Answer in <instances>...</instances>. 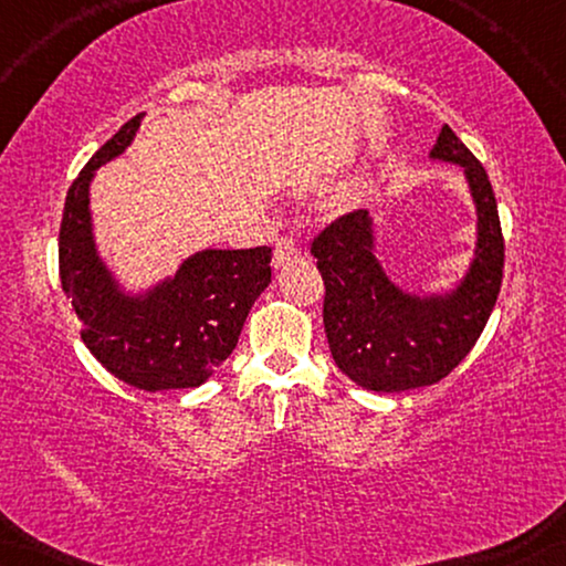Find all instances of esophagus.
Listing matches in <instances>:
<instances>
[{
	"instance_id": "obj_1",
	"label": "esophagus",
	"mask_w": 566,
	"mask_h": 566,
	"mask_svg": "<svg viewBox=\"0 0 566 566\" xmlns=\"http://www.w3.org/2000/svg\"><path fill=\"white\" fill-rule=\"evenodd\" d=\"M298 244L293 242L291 237H281L275 242V252H273V268H283L289 265V262H293L298 258Z\"/></svg>"
}]
</instances>
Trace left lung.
Returning <instances> with one entry per match:
<instances>
[{
    "instance_id": "left-lung-1",
    "label": "left lung",
    "mask_w": 566,
    "mask_h": 566,
    "mask_svg": "<svg viewBox=\"0 0 566 566\" xmlns=\"http://www.w3.org/2000/svg\"><path fill=\"white\" fill-rule=\"evenodd\" d=\"M432 157L461 165L479 213L476 258L446 298L401 293L378 265L368 211H350L312 242L324 281V332L337 368L370 391H407L438 384L482 335L502 285L505 239L497 200L482 161L451 128L438 134Z\"/></svg>"
}]
</instances>
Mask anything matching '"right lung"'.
Wrapping results in <instances>:
<instances>
[{
  "instance_id": "right-lung-1",
  "label": "right lung",
  "mask_w": 566,
  "mask_h": 566,
  "mask_svg": "<svg viewBox=\"0 0 566 566\" xmlns=\"http://www.w3.org/2000/svg\"><path fill=\"white\" fill-rule=\"evenodd\" d=\"M138 113L99 146L66 192L59 231V273L90 353L115 378L144 391L200 386L237 347L254 298L270 283V247L206 250L185 260L172 281L149 296L115 289L90 229V180L126 149Z\"/></svg>"
}]
</instances>
